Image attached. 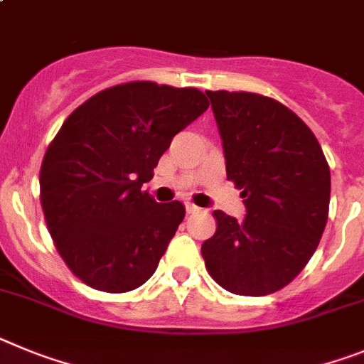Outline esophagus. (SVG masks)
<instances>
[{
    "instance_id": "1",
    "label": "esophagus",
    "mask_w": 364,
    "mask_h": 364,
    "mask_svg": "<svg viewBox=\"0 0 364 364\" xmlns=\"http://www.w3.org/2000/svg\"><path fill=\"white\" fill-rule=\"evenodd\" d=\"M185 207H186V213H188V214L200 213V210H201V208H200V207H196V205H194V203H186V205H185Z\"/></svg>"
}]
</instances>
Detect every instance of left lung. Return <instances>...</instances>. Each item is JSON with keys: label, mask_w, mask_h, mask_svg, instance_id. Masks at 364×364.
Returning <instances> with one entry per match:
<instances>
[{"label": "left lung", "mask_w": 364, "mask_h": 364, "mask_svg": "<svg viewBox=\"0 0 364 364\" xmlns=\"http://www.w3.org/2000/svg\"><path fill=\"white\" fill-rule=\"evenodd\" d=\"M220 129L227 179L242 191L245 218L214 210L201 245L223 289L264 296L304 269L324 232L330 166L314 132L278 100L247 91H205Z\"/></svg>", "instance_id": "1"}]
</instances>
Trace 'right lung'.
Listing matches in <instances>:
<instances>
[{
	"instance_id": "right-lung-1",
	"label": "right lung",
	"mask_w": 364,
	"mask_h": 364,
	"mask_svg": "<svg viewBox=\"0 0 364 364\" xmlns=\"http://www.w3.org/2000/svg\"><path fill=\"white\" fill-rule=\"evenodd\" d=\"M207 107L196 87L144 80L107 87L65 119L43 156L40 201L56 251L82 282L126 293L156 273L185 207L157 203L141 186Z\"/></svg>"
}]
</instances>
